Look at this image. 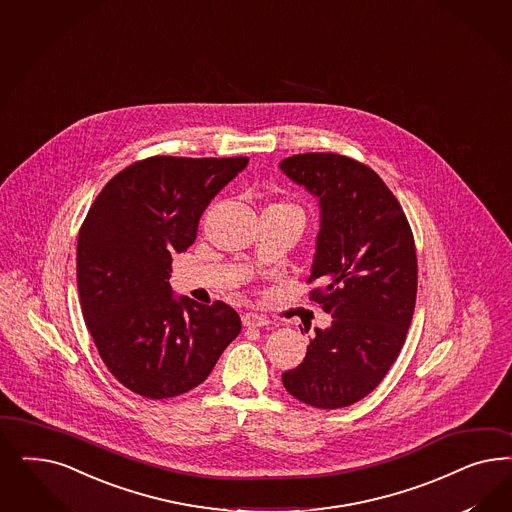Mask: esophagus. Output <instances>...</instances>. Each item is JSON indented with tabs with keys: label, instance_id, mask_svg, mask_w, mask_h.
Wrapping results in <instances>:
<instances>
[{
	"label": "esophagus",
	"instance_id": "esophagus-1",
	"mask_svg": "<svg viewBox=\"0 0 512 512\" xmlns=\"http://www.w3.org/2000/svg\"><path fill=\"white\" fill-rule=\"evenodd\" d=\"M243 324L247 328H264V326H269L271 322L265 318L264 314L245 313L243 314Z\"/></svg>",
	"mask_w": 512,
	"mask_h": 512
}]
</instances>
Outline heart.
I'll return each mask as SVG.
<instances>
[{"label": "heart", "mask_w": 512, "mask_h": 512, "mask_svg": "<svg viewBox=\"0 0 512 512\" xmlns=\"http://www.w3.org/2000/svg\"><path fill=\"white\" fill-rule=\"evenodd\" d=\"M269 207H279V209H288V211H294V213H297V215L303 218V215H301V209H299L297 205H294V203H286V201H281V203H273V205H269Z\"/></svg>", "instance_id": "1"}]
</instances>
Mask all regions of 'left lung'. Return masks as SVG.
<instances>
[{
	"mask_svg": "<svg viewBox=\"0 0 512 512\" xmlns=\"http://www.w3.org/2000/svg\"><path fill=\"white\" fill-rule=\"evenodd\" d=\"M281 169L320 203L307 284L316 282L309 299L333 318L328 330H314L305 360L282 373V384L311 407L341 409L379 386L405 343L418 286L413 230L369 165L305 152Z\"/></svg>",
	"mask_w": 512,
	"mask_h": 512,
	"instance_id": "1",
	"label": "left lung"
}]
</instances>
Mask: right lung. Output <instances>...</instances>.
Instances as JSON below:
<instances>
[{
  "label": "right lung",
  "mask_w": 512,
  "mask_h": 512,
  "mask_svg": "<svg viewBox=\"0 0 512 512\" xmlns=\"http://www.w3.org/2000/svg\"><path fill=\"white\" fill-rule=\"evenodd\" d=\"M247 156H150L116 173L84 218L77 286L99 356L122 386L149 399L190 392L241 333L224 301L171 294L175 252L196 241L199 216L247 167Z\"/></svg>",
  "instance_id": "1"
}]
</instances>
